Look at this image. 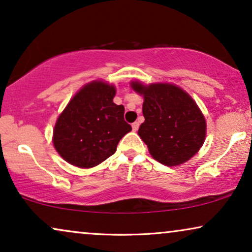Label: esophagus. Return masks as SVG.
Instances as JSON below:
<instances>
[{
	"mask_svg": "<svg viewBox=\"0 0 252 252\" xmlns=\"http://www.w3.org/2000/svg\"><path fill=\"white\" fill-rule=\"evenodd\" d=\"M139 126H140L139 122H135V123H133V124H132V129L134 130V132H136V130L139 129Z\"/></svg>",
	"mask_w": 252,
	"mask_h": 252,
	"instance_id": "34e87169",
	"label": "esophagus"
}]
</instances>
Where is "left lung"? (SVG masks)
Returning <instances> with one entry per match:
<instances>
[{
    "label": "left lung",
    "instance_id": "obj_1",
    "mask_svg": "<svg viewBox=\"0 0 252 252\" xmlns=\"http://www.w3.org/2000/svg\"><path fill=\"white\" fill-rule=\"evenodd\" d=\"M143 97L139 134L155 160L179 166L194 157L206 136L205 117L185 89L171 82H129Z\"/></svg>",
    "mask_w": 252,
    "mask_h": 252
}]
</instances>
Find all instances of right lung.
Returning <instances> with one entry per match:
<instances>
[{
	"label": "right lung",
	"mask_w": 252,
	"mask_h": 252,
	"mask_svg": "<svg viewBox=\"0 0 252 252\" xmlns=\"http://www.w3.org/2000/svg\"><path fill=\"white\" fill-rule=\"evenodd\" d=\"M116 86L93 80L79 89L58 116L53 143L58 155L79 168L97 166L116 153L132 127L124 120L125 108L113 103Z\"/></svg>",
	"instance_id": "obj_1"
}]
</instances>
